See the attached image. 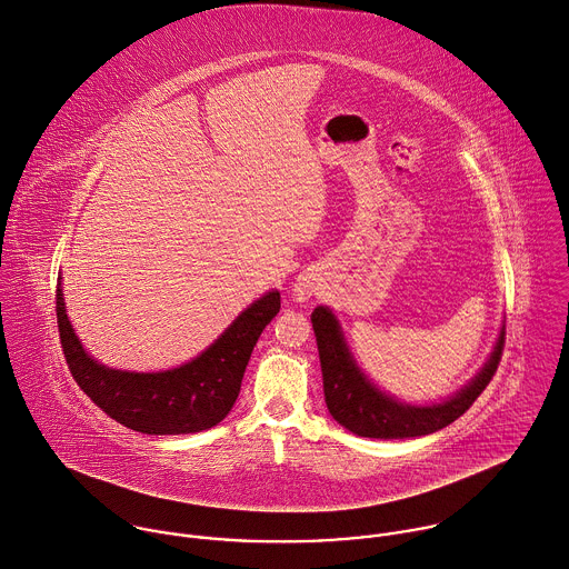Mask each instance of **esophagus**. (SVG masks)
I'll return each mask as SVG.
<instances>
[{
    "label": "esophagus",
    "mask_w": 569,
    "mask_h": 569,
    "mask_svg": "<svg viewBox=\"0 0 569 569\" xmlns=\"http://www.w3.org/2000/svg\"><path fill=\"white\" fill-rule=\"evenodd\" d=\"M316 291H318L316 276H313V273H309V271L300 273V276H298V280H296V284H293V298H296L298 302H305V300H309Z\"/></svg>",
    "instance_id": "1"
}]
</instances>
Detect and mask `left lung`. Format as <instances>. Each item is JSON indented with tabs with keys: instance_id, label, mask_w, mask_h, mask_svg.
I'll return each instance as SVG.
<instances>
[{
	"instance_id": "left-lung-1",
	"label": "left lung",
	"mask_w": 569,
	"mask_h": 569,
	"mask_svg": "<svg viewBox=\"0 0 569 569\" xmlns=\"http://www.w3.org/2000/svg\"><path fill=\"white\" fill-rule=\"evenodd\" d=\"M311 325L318 342L325 402L329 413L351 433L380 440L425 436L451 425L485 391L498 369L505 347V331H500L491 358L465 389L440 405L413 407L382 393L365 378V373H360L342 340L338 320L327 307L313 309Z\"/></svg>"
}]
</instances>
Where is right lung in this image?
Here are the masks:
<instances>
[{
	"mask_svg": "<svg viewBox=\"0 0 569 569\" xmlns=\"http://www.w3.org/2000/svg\"><path fill=\"white\" fill-rule=\"evenodd\" d=\"M278 311L280 293L271 291L196 360L169 371L131 373L98 365L82 349L67 318L62 289L56 291L60 342L76 382L107 416L151 436L196 433L218 425L231 411L251 351Z\"/></svg>",
	"mask_w": 569,
	"mask_h": 569,
	"instance_id": "right-lung-1",
	"label": "right lung"
}]
</instances>
